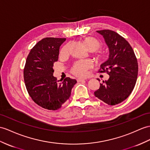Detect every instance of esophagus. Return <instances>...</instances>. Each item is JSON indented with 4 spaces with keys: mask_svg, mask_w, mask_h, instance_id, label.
Returning <instances> with one entry per match:
<instances>
[{
    "mask_svg": "<svg viewBox=\"0 0 150 150\" xmlns=\"http://www.w3.org/2000/svg\"><path fill=\"white\" fill-rule=\"evenodd\" d=\"M85 79H86V78H78L76 79V80H77L78 82H80V81H83V80H85Z\"/></svg>",
    "mask_w": 150,
    "mask_h": 150,
    "instance_id": "obj_1",
    "label": "esophagus"
}]
</instances>
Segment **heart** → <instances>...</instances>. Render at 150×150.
I'll return each mask as SVG.
<instances>
[{"label": "heart", "instance_id": "heart-1", "mask_svg": "<svg viewBox=\"0 0 150 150\" xmlns=\"http://www.w3.org/2000/svg\"><path fill=\"white\" fill-rule=\"evenodd\" d=\"M82 45L83 47L86 50L93 51L96 50L100 47V42L97 39L92 36L86 37L82 40ZM68 46H65L61 50V54H66L67 53ZM105 56L104 54H100L97 55V59H101L104 60L105 59ZM90 64L87 61H79L78 62L76 63L72 69V72L74 75L80 77H83L87 74V69L90 67Z\"/></svg>", "mask_w": 150, "mask_h": 150}]
</instances>
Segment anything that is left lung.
<instances>
[{
  "mask_svg": "<svg viewBox=\"0 0 150 150\" xmlns=\"http://www.w3.org/2000/svg\"><path fill=\"white\" fill-rule=\"evenodd\" d=\"M96 32L103 35L109 49L108 58L100 65V72H107L109 78L100 83L94 94L107 104L116 105L132 92L137 78V60L130 44L118 33L110 30Z\"/></svg>",
  "mask_w": 150,
  "mask_h": 150,
  "instance_id": "left-lung-1",
  "label": "left lung"
}]
</instances>
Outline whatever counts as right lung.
Here are the masks:
<instances>
[{
  "label": "right lung",
  "instance_id": "obj_1",
  "mask_svg": "<svg viewBox=\"0 0 150 150\" xmlns=\"http://www.w3.org/2000/svg\"><path fill=\"white\" fill-rule=\"evenodd\" d=\"M66 39L46 38L33 47L27 57L23 76L29 96L49 110H57L71 96L76 79L66 78L61 83L53 76V64L58 61L60 47Z\"/></svg>",
  "mask_w": 150,
  "mask_h": 150
}]
</instances>
